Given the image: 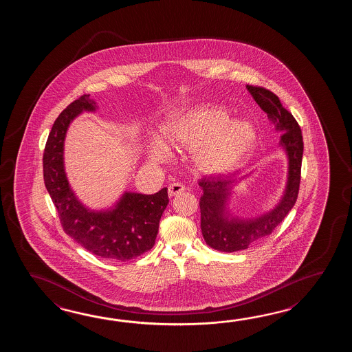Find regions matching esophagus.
I'll list each match as a JSON object with an SVG mask.
<instances>
[{"label": "esophagus", "mask_w": 352, "mask_h": 352, "mask_svg": "<svg viewBox=\"0 0 352 352\" xmlns=\"http://www.w3.org/2000/svg\"><path fill=\"white\" fill-rule=\"evenodd\" d=\"M186 190V187L184 186L182 184L179 182H173L170 186H168V195L173 197V196H177V195L184 192Z\"/></svg>", "instance_id": "obj_1"}]
</instances>
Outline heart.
I'll return each mask as SVG.
<instances>
[{"instance_id": "heart-1", "label": "heart", "mask_w": 352, "mask_h": 352, "mask_svg": "<svg viewBox=\"0 0 352 352\" xmlns=\"http://www.w3.org/2000/svg\"><path fill=\"white\" fill-rule=\"evenodd\" d=\"M162 133L167 142L191 150L194 165L204 173H230L243 165L254 151L258 131L253 123L230 120V113L221 105H195L173 114ZM171 150L161 135H153L148 146V157L153 162H165Z\"/></svg>"}]
</instances>
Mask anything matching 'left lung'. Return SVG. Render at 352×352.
Returning a JSON list of instances; mask_svg holds the SVG:
<instances>
[{
  "instance_id": "1",
  "label": "left lung",
  "mask_w": 352,
  "mask_h": 352,
  "mask_svg": "<svg viewBox=\"0 0 352 352\" xmlns=\"http://www.w3.org/2000/svg\"><path fill=\"white\" fill-rule=\"evenodd\" d=\"M247 89L267 113L276 131L282 133L279 147L288 161L287 181L279 201L268 211L250 217L236 215L230 209L234 187L249 177V173L240 177L211 176L200 181L204 192L200 199L202 236L210 248L225 253L244 250L270 235L294 206L300 181L303 140L297 120L282 107L274 93L253 85H247Z\"/></svg>"
}]
</instances>
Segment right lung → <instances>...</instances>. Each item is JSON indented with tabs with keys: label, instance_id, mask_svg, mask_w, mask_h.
<instances>
[{
	"label": "right lung",
	"instance_id": "obj_1",
	"mask_svg": "<svg viewBox=\"0 0 352 352\" xmlns=\"http://www.w3.org/2000/svg\"><path fill=\"white\" fill-rule=\"evenodd\" d=\"M97 102L82 96L60 113L46 142L44 181L67 235L100 258L127 262L155 245L158 225L167 205V187L153 195L124 191L112 206L90 209L75 194L65 173L64 144L73 120L96 112Z\"/></svg>",
	"mask_w": 352,
	"mask_h": 352
}]
</instances>
